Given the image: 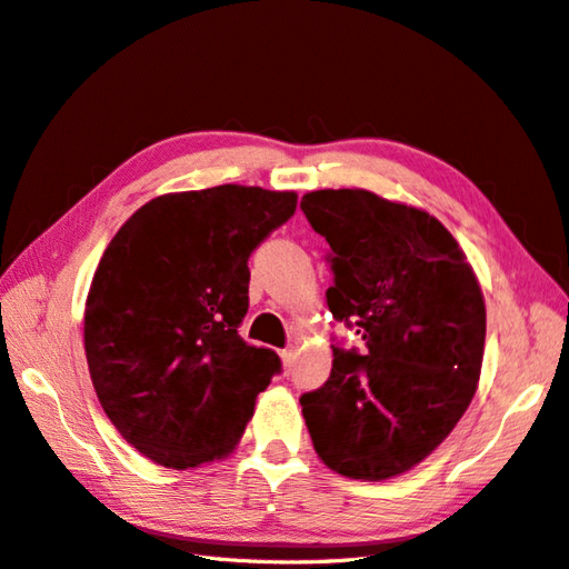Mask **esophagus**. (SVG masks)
<instances>
[{
	"mask_svg": "<svg viewBox=\"0 0 569 569\" xmlns=\"http://www.w3.org/2000/svg\"><path fill=\"white\" fill-rule=\"evenodd\" d=\"M281 361H283V366H286V368H290V363L296 361V349H293V347H286V349H281Z\"/></svg>",
	"mask_w": 569,
	"mask_h": 569,
	"instance_id": "esophagus-1",
	"label": "esophagus"
}]
</instances>
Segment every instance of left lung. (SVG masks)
<instances>
[{
  "mask_svg": "<svg viewBox=\"0 0 569 569\" xmlns=\"http://www.w3.org/2000/svg\"><path fill=\"white\" fill-rule=\"evenodd\" d=\"M329 244L327 306L363 351L332 345V373L300 395L317 456L353 480L421 463L468 409L480 380L485 300L453 234L419 208L363 189L306 193Z\"/></svg>",
  "mask_w": 569,
  "mask_h": 569,
  "instance_id": "8db88e82",
  "label": "left lung"
}]
</instances>
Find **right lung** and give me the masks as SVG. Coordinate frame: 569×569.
I'll return each mask as SVG.
<instances>
[{"instance_id":"obj_1","label":"right lung","mask_w":569,"mask_h":569,"mask_svg":"<svg viewBox=\"0 0 569 569\" xmlns=\"http://www.w3.org/2000/svg\"><path fill=\"white\" fill-rule=\"evenodd\" d=\"M293 191L224 183L152 198L116 232L84 310V351L106 417L154 463L228 456L279 353L240 337L247 261L296 213Z\"/></svg>"}]
</instances>
